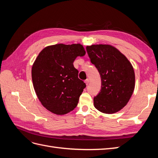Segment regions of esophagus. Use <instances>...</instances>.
<instances>
[{"mask_svg": "<svg viewBox=\"0 0 158 158\" xmlns=\"http://www.w3.org/2000/svg\"><path fill=\"white\" fill-rule=\"evenodd\" d=\"M85 83L86 84V85H88V84L89 83V79L87 78L86 80H85Z\"/></svg>", "mask_w": 158, "mask_h": 158, "instance_id": "1", "label": "esophagus"}]
</instances>
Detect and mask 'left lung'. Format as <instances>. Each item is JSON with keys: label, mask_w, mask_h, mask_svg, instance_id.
<instances>
[{"label": "left lung", "mask_w": 158, "mask_h": 158, "mask_svg": "<svg viewBox=\"0 0 158 158\" xmlns=\"http://www.w3.org/2000/svg\"><path fill=\"white\" fill-rule=\"evenodd\" d=\"M86 51L102 80L100 92L94 98L95 107L103 113L118 112L127 104L135 89V74L131 63L110 45L87 46Z\"/></svg>", "instance_id": "obj_1"}]
</instances>
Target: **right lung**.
<instances>
[{"label": "right lung", "instance_id": "add662e5", "mask_svg": "<svg viewBox=\"0 0 158 158\" xmlns=\"http://www.w3.org/2000/svg\"><path fill=\"white\" fill-rule=\"evenodd\" d=\"M85 54L79 44L46 47L32 66L33 88L43 106L56 114H64L77 106L86 85L78 78L73 63Z\"/></svg>", "mask_w": 158, "mask_h": 158}]
</instances>
